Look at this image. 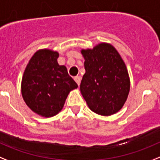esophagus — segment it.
Here are the masks:
<instances>
[{
	"label": "esophagus",
	"mask_w": 160,
	"mask_h": 160,
	"mask_svg": "<svg viewBox=\"0 0 160 160\" xmlns=\"http://www.w3.org/2000/svg\"><path fill=\"white\" fill-rule=\"evenodd\" d=\"M74 80L76 82V84H78V85H80V81H81V77H80V76H76L74 78Z\"/></svg>",
	"instance_id": "esophagus-1"
}]
</instances>
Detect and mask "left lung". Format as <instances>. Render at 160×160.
<instances>
[{
  "label": "left lung",
  "instance_id": "obj_1",
  "mask_svg": "<svg viewBox=\"0 0 160 160\" xmlns=\"http://www.w3.org/2000/svg\"><path fill=\"white\" fill-rule=\"evenodd\" d=\"M85 73L80 92L89 109L109 116L124 105L130 83L124 61L111 44L101 42L93 49L82 50Z\"/></svg>",
  "mask_w": 160,
  "mask_h": 160
}]
</instances>
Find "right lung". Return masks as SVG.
<instances>
[{
  "label": "right lung",
  "instance_id": "right-lung-1",
  "mask_svg": "<svg viewBox=\"0 0 160 160\" xmlns=\"http://www.w3.org/2000/svg\"><path fill=\"white\" fill-rule=\"evenodd\" d=\"M59 53L42 49L34 53L25 69L22 95L33 112L45 118L53 117L63 109L68 95L78 85L59 65Z\"/></svg>",
  "mask_w": 160,
  "mask_h": 160
}]
</instances>
